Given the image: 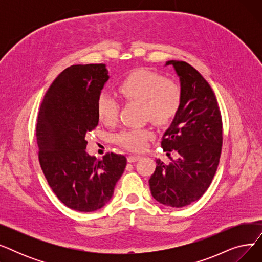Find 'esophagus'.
I'll return each instance as SVG.
<instances>
[{"label": "esophagus", "instance_id": "obj_1", "mask_svg": "<svg viewBox=\"0 0 262 262\" xmlns=\"http://www.w3.org/2000/svg\"><path fill=\"white\" fill-rule=\"evenodd\" d=\"M140 158H141V156H139V155H129L127 157V161L128 162H135L137 160H139Z\"/></svg>", "mask_w": 262, "mask_h": 262}]
</instances>
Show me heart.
Listing matches in <instances>:
<instances>
[{"label":"heart","instance_id":"1","mask_svg":"<svg viewBox=\"0 0 262 262\" xmlns=\"http://www.w3.org/2000/svg\"><path fill=\"white\" fill-rule=\"evenodd\" d=\"M118 90L124 99L143 104V113L158 125H166L178 114L183 102V89L178 82L157 73L139 69L123 78ZM119 103L113 94L102 92L96 101V115L105 125H113L119 115ZM153 130L144 127L125 128L115 136L124 148L138 152L153 138Z\"/></svg>","mask_w":262,"mask_h":262}]
</instances>
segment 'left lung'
I'll use <instances>...</instances> for the list:
<instances>
[{
  "mask_svg": "<svg viewBox=\"0 0 262 262\" xmlns=\"http://www.w3.org/2000/svg\"><path fill=\"white\" fill-rule=\"evenodd\" d=\"M166 64L180 76L183 102L161 146L164 152L176 150L180 158L168 164L157 159L148 184L157 202L181 208L198 201L210 186L221 157L223 124L214 92L199 71L185 61Z\"/></svg>",
  "mask_w": 262,
  "mask_h": 262,
  "instance_id": "8db88e82",
  "label": "left lung"
}]
</instances>
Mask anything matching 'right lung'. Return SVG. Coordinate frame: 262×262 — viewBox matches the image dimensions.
<instances>
[{"label":"right lung","mask_w":262,"mask_h":262,"mask_svg":"<svg viewBox=\"0 0 262 262\" xmlns=\"http://www.w3.org/2000/svg\"><path fill=\"white\" fill-rule=\"evenodd\" d=\"M103 63L76 64L55 79L41 103L36 136L40 167L53 192L67 207L91 212L114 194L126 157L86 153V136L99 124L96 101L108 80Z\"/></svg>","instance_id":"right-lung-1"}]
</instances>
